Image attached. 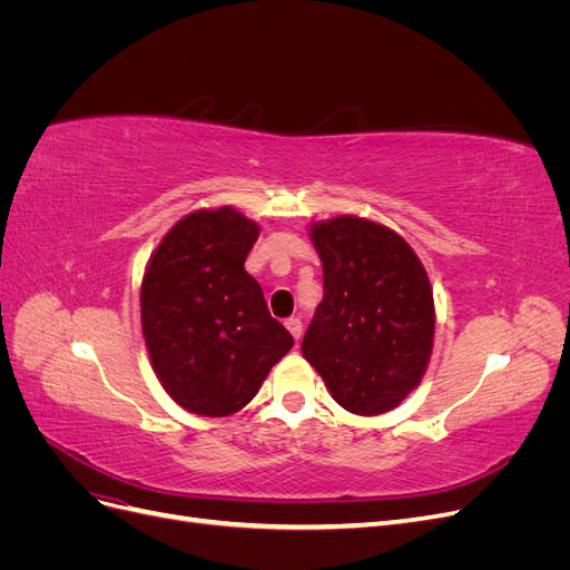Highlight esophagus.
Listing matches in <instances>:
<instances>
[{
	"instance_id": "34e87169",
	"label": "esophagus",
	"mask_w": 570,
	"mask_h": 570,
	"mask_svg": "<svg viewBox=\"0 0 570 570\" xmlns=\"http://www.w3.org/2000/svg\"><path fill=\"white\" fill-rule=\"evenodd\" d=\"M285 327H287L289 335L295 337V340H299V337H302V331H304V327H302V321H299V318H287V321H285Z\"/></svg>"
}]
</instances>
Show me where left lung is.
I'll use <instances>...</instances> for the list:
<instances>
[{
  "mask_svg": "<svg viewBox=\"0 0 570 570\" xmlns=\"http://www.w3.org/2000/svg\"><path fill=\"white\" fill-rule=\"evenodd\" d=\"M323 302L302 354L333 400L358 416L400 406L433 354L435 302L421 258L383 223L337 216L312 223Z\"/></svg>",
  "mask_w": 570,
  "mask_h": 570,
  "instance_id": "1",
  "label": "left lung"
}]
</instances>
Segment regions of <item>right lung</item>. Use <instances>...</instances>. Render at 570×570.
<instances>
[{
  "mask_svg": "<svg viewBox=\"0 0 570 570\" xmlns=\"http://www.w3.org/2000/svg\"><path fill=\"white\" fill-rule=\"evenodd\" d=\"M258 230L233 206L197 209L164 235L145 268L140 314L151 368L170 400L197 416L247 406L295 344L245 271Z\"/></svg>",
  "mask_w": 570,
  "mask_h": 570,
  "instance_id": "obj_1",
  "label": "right lung"
}]
</instances>
